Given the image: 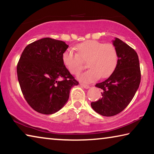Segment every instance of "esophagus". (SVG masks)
<instances>
[{
    "label": "esophagus",
    "mask_w": 154,
    "mask_h": 154,
    "mask_svg": "<svg viewBox=\"0 0 154 154\" xmlns=\"http://www.w3.org/2000/svg\"><path fill=\"white\" fill-rule=\"evenodd\" d=\"M80 86H82V87H84V88H86V89H88V88H90V86L89 85H88V84H80Z\"/></svg>",
    "instance_id": "34e87169"
}]
</instances>
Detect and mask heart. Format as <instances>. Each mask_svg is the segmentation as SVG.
<instances>
[{
	"mask_svg": "<svg viewBox=\"0 0 154 154\" xmlns=\"http://www.w3.org/2000/svg\"><path fill=\"white\" fill-rule=\"evenodd\" d=\"M77 53L67 48L62 54V62L69 72L77 75L86 68L90 69L79 77L85 82H91L99 78L110 76L118 64V53L112 44H104L96 40H87L77 46Z\"/></svg>",
	"mask_w": 154,
	"mask_h": 154,
	"instance_id": "obj_1",
	"label": "heart"
}]
</instances>
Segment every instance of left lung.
I'll use <instances>...</instances> for the list:
<instances>
[{
    "mask_svg": "<svg viewBox=\"0 0 154 154\" xmlns=\"http://www.w3.org/2000/svg\"><path fill=\"white\" fill-rule=\"evenodd\" d=\"M113 45L118 53V64L108 79L96 84L95 86L102 90V97L91 103L92 109L105 116L116 115L128 106L141 79L140 63L135 50L119 38L113 41Z\"/></svg>",
    "mask_w": 154,
    "mask_h": 154,
    "instance_id": "obj_1",
    "label": "left lung"
}]
</instances>
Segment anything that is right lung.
<instances>
[{
    "mask_svg": "<svg viewBox=\"0 0 154 154\" xmlns=\"http://www.w3.org/2000/svg\"><path fill=\"white\" fill-rule=\"evenodd\" d=\"M68 47L63 41L45 38L29 44L22 53L17 64L18 82L26 102L39 113L59 111L70 88L79 84L62 62Z\"/></svg>",
    "mask_w": 154,
    "mask_h": 154,
    "instance_id": "1",
    "label": "right lung"
}]
</instances>
